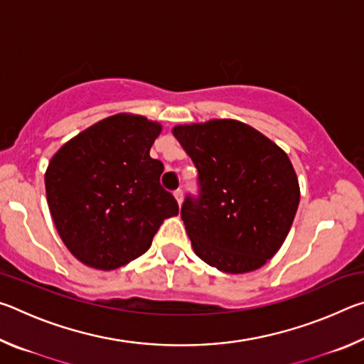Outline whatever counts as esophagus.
<instances>
[{
    "mask_svg": "<svg viewBox=\"0 0 364 364\" xmlns=\"http://www.w3.org/2000/svg\"><path fill=\"white\" fill-rule=\"evenodd\" d=\"M173 196H175V199L178 202V205H181V202H183V191L181 189H176L175 193H173Z\"/></svg>",
    "mask_w": 364,
    "mask_h": 364,
    "instance_id": "obj_1",
    "label": "esophagus"
}]
</instances>
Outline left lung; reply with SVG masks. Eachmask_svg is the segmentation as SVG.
<instances>
[{"instance_id": "left-lung-1", "label": "left lung", "mask_w": 364, "mask_h": 364, "mask_svg": "<svg viewBox=\"0 0 364 364\" xmlns=\"http://www.w3.org/2000/svg\"><path fill=\"white\" fill-rule=\"evenodd\" d=\"M173 136L199 171V196L181 207L197 257L231 274L263 267L281 249L300 202L287 154L231 119L178 125Z\"/></svg>"}]
</instances>
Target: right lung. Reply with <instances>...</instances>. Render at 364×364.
Returning a JSON list of instances; mask_svg holds the SVG:
<instances>
[{
    "mask_svg": "<svg viewBox=\"0 0 364 364\" xmlns=\"http://www.w3.org/2000/svg\"><path fill=\"white\" fill-rule=\"evenodd\" d=\"M162 125L133 114L95 123L54 154L45 173L49 212L70 254L115 269L151 247L165 218L178 215L160 186L164 164L149 151Z\"/></svg>",
    "mask_w": 364,
    "mask_h": 364,
    "instance_id": "1",
    "label": "right lung"
}]
</instances>
